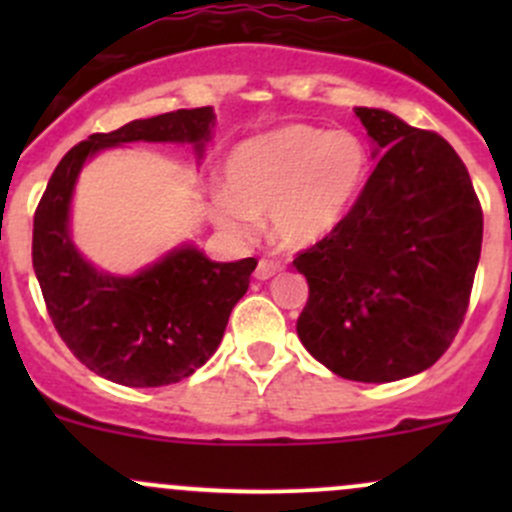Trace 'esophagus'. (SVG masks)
<instances>
[{"mask_svg":"<svg viewBox=\"0 0 512 512\" xmlns=\"http://www.w3.org/2000/svg\"><path fill=\"white\" fill-rule=\"evenodd\" d=\"M282 262L280 260H270V257H262L260 262H257V270H255V277L257 280H270V277H275L277 272L282 270Z\"/></svg>","mask_w":512,"mask_h":512,"instance_id":"esophagus-1","label":"esophagus"}]
</instances>
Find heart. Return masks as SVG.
Returning <instances> with one entry per match:
<instances>
[{"label": "heart", "mask_w": 512, "mask_h": 512, "mask_svg": "<svg viewBox=\"0 0 512 512\" xmlns=\"http://www.w3.org/2000/svg\"><path fill=\"white\" fill-rule=\"evenodd\" d=\"M369 173L364 141L349 131L294 126L250 138L230 153L227 190L213 195V215L237 237L270 213L272 232L287 247H307L342 223Z\"/></svg>", "instance_id": "1"}]
</instances>
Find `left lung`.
Returning <instances> with one entry per match:
<instances>
[{
  "mask_svg": "<svg viewBox=\"0 0 512 512\" xmlns=\"http://www.w3.org/2000/svg\"><path fill=\"white\" fill-rule=\"evenodd\" d=\"M379 156L352 210L292 265L307 277L304 349L342 379L384 384L436 364L461 329L483 210L451 143L354 108Z\"/></svg>",
  "mask_w": 512,
  "mask_h": 512,
  "instance_id": "1",
  "label": "left lung"
}]
</instances>
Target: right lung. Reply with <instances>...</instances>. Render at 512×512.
I'll list each match as a JSON object with an SVG mask.
<instances>
[{"label": "right lung", "mask_w": 512, "mask_h": 512, "mask_svg": "<svg viewBox=\"0 0 512 512\" xmlns=\"http://www.w3.org/2000/svg\"><path fill=\"white\" fill-rule=\"evenodd\" d=\"M213 121L210 106L180 108L94 133L61 158L36 205L32 262L46 312L76 359L103 379L168 386L200 369L218 349L257 260L210 262L185 245L136 277L98 272L69 237V205L81 165L101 148L133 141L193 143L200 158Z\"/></svg>", "instance_id": "add662e5"}]
</instances>
